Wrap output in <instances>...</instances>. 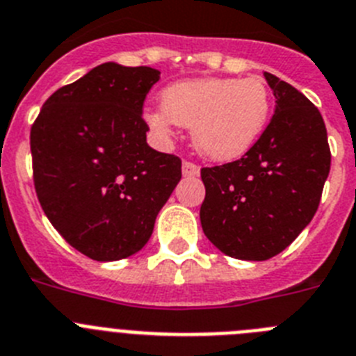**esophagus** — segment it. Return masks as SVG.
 Returning a JSON list of instances; mask_svg holds the SVG:
<instances>
[{
	"mask_svg": "<svg viewBox=\"0 0 356 356\" xmlns=\"http://www.w3.org/2000/svg\"><path fill=\"white\" fill-rule=\"evenodd\" d=\"M199 174H200L199 166L190 163V161H184V163H182V175H184V177H197Z\"/></svg>",
	"mask_w": 356,
	"mask_h": 356,
	"instance_id": "esophagus-1",
	"label": "esophagus"
}]
</instances>
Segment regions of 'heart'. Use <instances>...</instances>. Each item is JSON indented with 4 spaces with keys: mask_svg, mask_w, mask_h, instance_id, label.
<instances>
[{
    "mask_svg": "<svg viewBox=\"0 0 356 356\" xmlns=\"http://www.w3.org/2000/svg\"><path fill=\"white\" fill-rule=\"evenodd\" d=\"M270 109V92L261 80L195 79L163 89L161 107L148 111L145 122L161 138L172 136L175 123L190 127L199 154L224 163L251 150Z\"/></svg>",
    "mask_w": 356,
    "mask_h": 356,
    "instance_id": "heart-1",
    "label": "heart"
}]
</instances>
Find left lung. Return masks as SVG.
<instances>
[{
    "instance_id": "left-lung-1",
    "label": "left lung",
    "mask_w": 356,
    "mask_h": 356,
    "mask_svg": "<svg viewBox=\"0 0 356 356\" xmlns=\"http://www.w3.org/2000/svg\"><path fill=\"white\" fill-rule=\"evenodd\" d=\"M276 111L259 140L233 163L200 170V224L224 254L264 261L280 254L319 208L332 154L319 109L265 71Z\"/></svg>"
}]
</instances>
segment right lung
<instances>
[{
	"instance_id": "right-lung-1",
	"label": "right lung",
	"mask_w": 356,
	"mask_h": 356,
	"mask_svg": "<svg viewBox=\"0 0 356 356\" xmlns=\"http://www.w3.org/2000/svg\"><path fill=\"white\" fill-rule=\"evenodd\" d=\"M161 71L105 63L44 102L30 132L42 211L76 251L129 258L152 236L181 159L148 147L143 102Z\"/></svg>"
}]
</instances>
